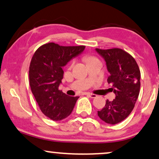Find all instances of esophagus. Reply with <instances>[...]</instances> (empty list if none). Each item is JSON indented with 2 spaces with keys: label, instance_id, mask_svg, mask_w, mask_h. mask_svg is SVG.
Masks as SVG:
<instances>
[{
  "label": "esophagus",
  "instance_id": "1",
  "mask_svg": "<svg viewBox=\"0 0 159 159\" xmlns=\"http://www.w3.org/2000/svg\"><path fill=\"white\" fill-rule=\"evenodd\" d=\"M86 95L87 96H89V97H91V98H97V96L96 95V94H93V93H86Z\"/></svg>",
  "mask_w": 159,
  "mask_h": 159
}]
</instances>
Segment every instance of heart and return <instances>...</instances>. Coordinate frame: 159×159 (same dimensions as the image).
<instances>
[{"label": "heart", "instance_id": "obj_1", "mask_svg": "<svg viewBox=\"0 0 159 159\" xmlns=\"http://www.w3.org/2000/svg\"><path fill=\"white\" fill-rule=\"evenodd\" d=\"M93 59H95V58L93 57H86L85 58V60L86 62H89V61H90V60H93Z\"/></svg>", "mask_w": 159, "mask_h": 159}]
</instances>
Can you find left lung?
Segmentation results:
<instances>
[{"mask_svg": "<svg viewBox=\"0 0 159 159\" xmlns=\"http://www.w3.org/2000/svg\"><path fill=\"white\" fill-rule=\"evenodd\" d=\"M96 52L105 60L110 73L107 83L116 98L106 101L105 107L98 111L102 120L111 125L121 122L130 115L140 91L141 73L138 64L130 54L121 48L99 49Z\"/></svg>", "mask_w": 159, "mask_h": 159, "instance_id": "left-lung-1", "label": "left lung"}]
</instances>
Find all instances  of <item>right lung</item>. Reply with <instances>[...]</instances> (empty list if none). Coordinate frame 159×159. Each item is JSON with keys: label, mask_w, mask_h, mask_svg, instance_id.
Instances as JSON below:
<instances>
[{"label": "right lung", "mask_w": 159, "mask_h": 159, "mask_svg": "<svg viewBox=\"0 0 159 159\" xmlns=\"http://www.w3.org/2000/svg\"><path fill=\"white\" fill-rule=\"evenodd\" d=\"M85 46H62L54 43L41 46L34 52L29 66V83L43 113L54 121L68 116L79 97H70L59 90L62 68L80 55Z\"/></svg>", "instance_id": "obj_1"}]
</instances>
